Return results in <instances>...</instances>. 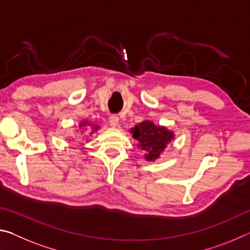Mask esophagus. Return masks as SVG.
I'll use <instances>...</instances> for the list:
<instances>
[{"mask_svg": "<svg viewBox=\"0 0 250 250\" xmlns=\"http://www.w3.org/2000/svg\"><path fill=\"white\" fill-rule=\"evenodd\" d=\"M118 122H119V117L117 115H111L109 117V124L111 126H117Z\"/></svg>", "mask_w": 250, "mask_h": 250, "instance_id": "esophagus-1", "label": "esophagus"}]
</instances>
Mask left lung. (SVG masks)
Listing matches in <instances>:
<instances>
[{
	"label": "left lung",
	"instance_id": "obj_1",
	"mask_svg": "<svg viewBox=\"0 0 250 250\" xmlns=\"http://www.w3.org/2000/svg\"><path fill=\"white\" fill-rule=\"evenodd\" d=\"M132 137L137 140L138 146L146 150V160L154 161L162 153L167 145L170 142L174 134L166 126H158L152 121H143L131 130Z\"/></svg>",
	"mask_w": 250,
	"mask_h": 250
}]
</instances>
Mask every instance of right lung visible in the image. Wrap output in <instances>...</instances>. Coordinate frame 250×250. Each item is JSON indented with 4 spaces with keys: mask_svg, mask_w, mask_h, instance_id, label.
Listing matches in <instances>:
<instances>
[{
    "mask_svg": "<svg viewBox=\"0 0 250 250\" xmlns=\"http://www.w3.org/2000/svg\"><path fill=\"white\" fill-rule=\"evenodd\" d=\"M90 125V128H91V130H92V132H95L96 130H98V129H99V125H90V124H88L87 121H83V122H82V124L79 125V126H82V128H83V126H84V125ZM92 132H91V133H92Z\"/></svg>",
    "mask_w": 250,
    "mask_h": 250,
    "instance_id": "add662e5",
    "label": "right lung"
}]
</instances>
